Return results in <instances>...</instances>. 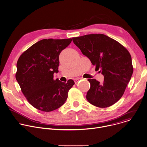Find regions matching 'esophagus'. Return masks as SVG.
<instances>
[{
	"label": "esophagus",
	"instance_id": "34e87169",
	"mask_svg": "<svg viewBox=\"0 0 147 147\" xmlns=\"http://www.w3.org/2000/svg\"><path fill=\"white\" fill-rule=\"evenodd\" d=\"M81 78H76V79H75L74 80V82H75V84H77L78 83V82L79 81V80H80Z\"/></svg>",
	"mask_w": 147,
	"mask_h": 147
}]
</instances>
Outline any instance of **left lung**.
Masks as SVG:
<instances>
[{"label": "left lung", "instance_id": "1", "mask_svg": "<svg viewBox=\"0 0 147 147\" xmlns=\"http://www.w3.org/2000/svg\"><path fill=\"white\" fill-rule=\"evenodd\" d=\"M74 43L86 56L96 70L104 76L102 84L89 79L90 89L87 100L99 108L109 107L123 96L133 74L130 53L116 40L102 34H92L73 38Z\"/></svg>", "mask_w": 147, "mask_h": 147}]
</instances>
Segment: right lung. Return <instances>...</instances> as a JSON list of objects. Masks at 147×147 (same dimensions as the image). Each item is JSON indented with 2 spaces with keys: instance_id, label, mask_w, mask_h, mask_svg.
I'll use <instances>...</instances> for the list:
<instances>
[{
  "instance_id": "1",
  "label": "right lung",
  "mask_w": 147,
  "mask_h": 147,
  "mask_svg": "<svg viewBox=\"0 0 147 147\" xmlns=\"http://www.w3.org/2000/svg\"><path fill=\"white\" fill-rule=\"evenodd\" d=\"M71 40V38L44 39L32 45L19 58L16 80L28 102L36 109L51 112L65 102L74 82L54 80L53 74L58 72L61 52Z\"/></svg>"
}]
</instances>
